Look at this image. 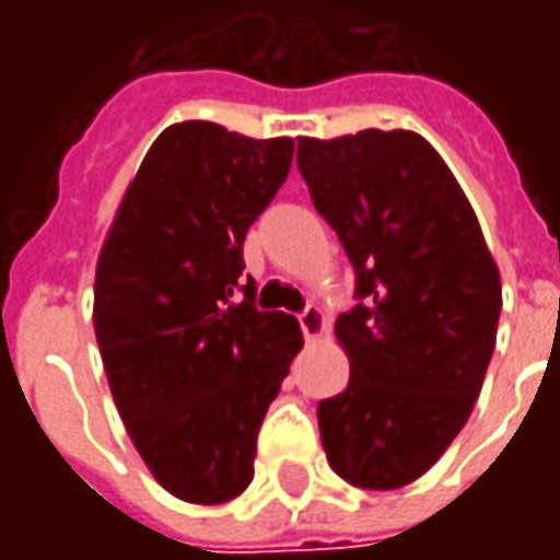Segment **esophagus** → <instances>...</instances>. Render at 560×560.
Masks as SVG:
<instances>
[{
  "label": "esophagus",
  "mask_w": 560,
  "mask_h": 560,
  "mask_svg": "<svg viewBox=\"0 0 560 560\" xmlns=\"http://www.w3.org/2000/svg\"><path fill=\"white\" fill-rule=\"evenodd\" d=\"M300 327H303L305 339H315L317 332L324 329V312L317 305H305L300 312Z\"/></svg>",
  "instance_id": "esophagus-1"
}]
</instances>
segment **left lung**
Returning a JSON list of instances; mask_svg holds the SVG:
<instances>
[{
	"mask_svg": "<svg viewBox=\"0 0 560 560\" xmlns=\"http://www.w3.org/2000/svg\"><path fill=\"white\" fill-rule=\"evenodd\" d=\"M315 209L339 233L357 288L336 336L351 381L317 405L332 470L399 489L468 422L494 351L501 276L444 159L413 131L296 140Z\"/></svg>",
	"mask_w": 560,
	"mask_h": 560,
	"instance_id": "obj_1",
	"label": "left lung"
}]
</instances>
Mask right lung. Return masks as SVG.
I'll return each instance as SVG.
<instances>
[{
    "label": "right lung",
    "instance_id": "1",
    "mask_svg": "<svg viewBox=\"0 0 560 560\" xmlns=\"http://www.w3.org/2000/svg\"><path fill=\"white\" fill-rule=\"evenodd\" d=\"M291 159V138L171 126L98 257L95 339L116 408L152 477L188 504L252 482L260 422L303 348L296 317L260 312L255 281H240L245 233Z\"/></svg>",
    "mask_w": 560,
    "mask_h": 560
}]
</instances>
